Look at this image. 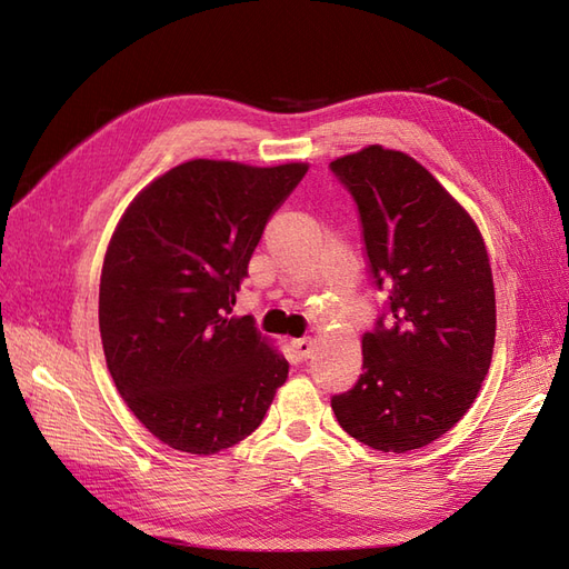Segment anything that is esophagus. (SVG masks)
<instances>
[{"mask_svg":"<svg viewBox=\"0 0 569 569\" xmlns=\"http://www.w3.org/2000/svg\"><path fill=\"white\" fill-rule=\"evenodd\" d=\"M291 347H295V351H297V356H299V358H308V356H311L313 341H311V337H301V339H295V341H291Z\"/></svg>","mask_w":569,"mask_h":569,"instance_id":"esophagus-1","label":"esophagus"}]
</instances>
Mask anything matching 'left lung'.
<instances>
[{
  "label": "left lung",
  "mask_w": 569,
  "mask_h": 569,
  "mask_svg": "<svg viewBox=\"0 0 569 569\" xmlns=\"http://www.w3.org/2000/svg\"><path fill=\"white\" fill-rule=\"evenodd\" d=\"M330 170L358 206L368 270L389 295L363 335V375L332 396V410L370 449H422L468 412L491 366L496 297L485 239L403 151L372 144Z\"/></svg>",
  "instance_id": "obj_1"
}]
</instances>
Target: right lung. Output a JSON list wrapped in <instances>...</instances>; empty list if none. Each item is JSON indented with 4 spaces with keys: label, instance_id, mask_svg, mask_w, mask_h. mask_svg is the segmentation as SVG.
<instances>
[{
    "label": "right lung",
    "instance_id": "right-lung-1",
    "mask_svg": "<svg viewBox=\"0 0 569 569\" xmlns=\"http://www.w3.org/2000/svg\"><path fill=\"white\" fill-rule=\"evenodd\" d=\"M306 163L194 159L144 187L107 249L99 332L118 393L170 449L211 456L263 422L289 363L232 306Z\"/></svg>",
    "mask_w": 569,
    "mask_h": 569
}]
</instances>
